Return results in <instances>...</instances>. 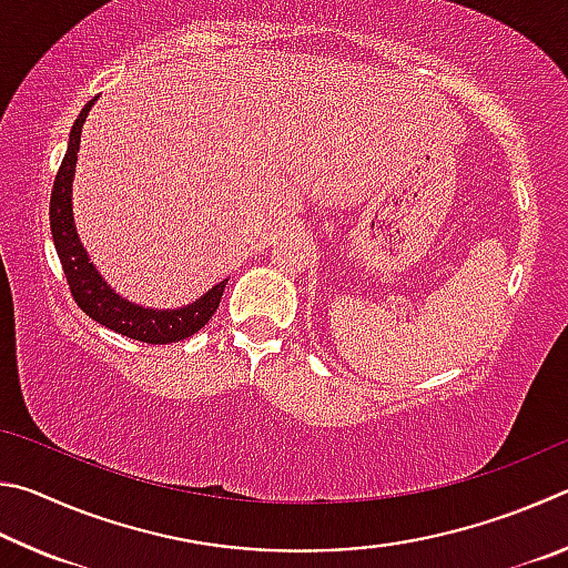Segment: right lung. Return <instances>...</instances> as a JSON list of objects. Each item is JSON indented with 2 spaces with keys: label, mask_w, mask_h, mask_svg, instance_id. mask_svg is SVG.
Wrapping results in <instances>:
<instances>
[{
  "label": "right lung",
  "mask_w": 568,
  "mask_h": 568,
  "mask_svg": "<svg viewBox=\"0 0 568 568\" xmlns=\"http://www.w3.org/2000/svg\"><path fill=\"white\" fill-rule=\"evenodd\" d=\"M97 99L99 97L84 104L72 126V132H69L67 154L54 179L52 199H49V226H52V239L69 282V290H72L74 302L82 306V312L87 316H92L94 322L106 326V329L129 336V339L146 344H172L179 339H186V336L196 334L209 320H212L219 302H222L229 278L214 284L206 294L199 296L192 304L179 306V310L139 306L124 300L122 294L114 292L112 286L104 282V276L99 274V268L94 266L92 258H89L82 239L77 234L72 212V182L77 172L79 142H82V126L87 122L89 109L94 106Z\"/></svg>",
  "instance_id": "1"
}]
</instances>
